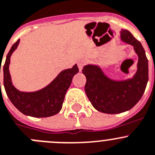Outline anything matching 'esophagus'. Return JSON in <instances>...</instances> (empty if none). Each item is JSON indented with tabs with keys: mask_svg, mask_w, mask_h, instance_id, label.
I'll use <instances>...</instances> for the list:
<instances>
[{
	"mask_svg": "<svg viewBox=\"0 0 155 155\" xmlns=\"http://www.w3.org/2000/svg\"><path fill=\"white\" fill-rule=\"evenodd\" d=\"M86 64V61H85V60H84V59H81V60H79L78 61V68H79V70L81 71L82 68H83L84 65Z\"/></svg>",
	"mask_w": 155,
	"mask_h": 155,
	"instance_id": "1",
	"label": "esophagus"
}]
</instances>
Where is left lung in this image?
<instances>
[{
	"instance_id": "left-lung-1",
	"label": "left lung",
	"mask_w": 155,
	"mask_h": 155,
	"mask_svg": "<svg viewBox=\"0 0 155 155\" xmlns=\"http://www.w3.org/2000/svg\"><path fill=\"white\" fill-rule=\"evenodd\" d=\"M120 39L132 45L138 55L137 70L132 78L113 81L97 65H86L82 69L87 78L86 94L93 107L102 113L113 114L132 108L142 97L148 81V62L140 42L127 30L120 31Z\"/></svg>"
}]
</instances>
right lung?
<instances>
[{
    "label": "right lung",
    "instance_id": "1",
    "mask_svg": "<svg viewBox=\"0 0 155 155\" xmlns=\"http://www.w3.org/2000/svg\"><path fill=\"white\" fill-rule=\"evenodd\" d=\"M19 42L18 39L11 47L3 68L4 86L8 98L15 107L25 115L35 117L54 115L61 110L65 94L70 87L73 77L78 72V68L75 64L72 68L62 71L51 83L41 90L35 92L20 91L12 84L9 72L10 58Z\"/></svg>",
    "mask_w": 155,
    "mask_h": 155
}]
</instances>
